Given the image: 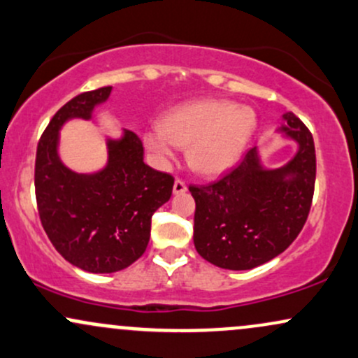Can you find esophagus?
I'll return each mask as SVG.
<instances>
[{
    "label": "esophagus",
    "instance_id": "obj_1",
    "mask_svg": "<svg viewBox=\"0 0 358 358\" xmlns=\"http://www.w3.org/2000/svg\"><path fill=\"white\" fill-rule=\"evenodd\" d=\"M185 192H187V183H185L182 178H176L173 183V193L178 195V193H185Z\"/></svg>",
    "mask_w": 358,
    "mask_h": 358
}]
</instances>
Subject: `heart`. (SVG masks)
I'll list each match as a JSON object with an SVG mask.
<instances>
[{
    "instance_id": "b5f03b06",
    "label": "heart",
    "mask_w": 358,
    "mask_h": 358,
    "mask_svg": "<svg viewBox=\"0 0 358 358\" xmlns=\"http://www.w3.org/2000/svg\"><path fill=\"white\" fill-rule=\"evenodd\" d=\"M254 126L256 117L248 108L222 99L195 101L168 113L159 129L145 134V143L159 158H170L173 146H188L192 170L213 176L236 165Z\"/></svg>"
}]
</instances>
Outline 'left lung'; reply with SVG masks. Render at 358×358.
<instances>
[{
    "mask_svg": "<svg viewBox=\"0 0 358 358\" xmlns=\"http://www.w3.org/2000/svg\"><path fill=\"white\" fill-rule=\"evenodd\" d=\"M285 121L299 145L285 168L262 170L250 148L217 182L188 187L195 199L193 242L205 261L232 271L257 268L285 252L301 232L315 193V143L298 116L287 113Z\"/></svg>",
    "mask_w": 358,
    "mask_h": 358,
    "instance_id": "8db88e82",
    "label": "left lung"
}]
</instances>
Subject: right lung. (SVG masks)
<instances>
[{"instance_id":"add662e5","label":"right lung","mask_w":358,"mask_h":358,"mask_svg":"<svg viewBox=\"0 0 358 358\" xmlns=\"http://www.w3.org/2000/svg\"><path fill=\"white\" fill-rule=\"evenodd\" d=\"M110 87L87 90L57 110L36 148L35 196L48 239L60 256L87 273H116L143 256L151 217L168 202L175 178L143 162V143L133 131L109 141L101 173L77 175L57 156L59 129L71 117H90Z\"/></svg>"}]
</instances>
